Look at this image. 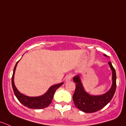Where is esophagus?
Returning a JSON list of instances; mask_svg holds the SVG:
<instances>
[{
	"label": "esophagus",
	"instance_id": "34e87169",
	"mask_svg": "<svg viewBox=\"0 0 126 126\" xmlns=\"http://www.w3.org/2000/svg\"><path fill=\"white\" fill-rule=\"evenodd\" d=\"M71 78H72V74H68V75L66 76V77L65 81L66 82L69 81V80H71Z\"/></svg>",
	"mask_w": 126,
	"mask_h": 126
}]
</instances>
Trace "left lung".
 <instances>
[{
	"mask_svg": "<svg viewBox=\"0 0 126 126\" xmlns=\"http://www.w3.org/2000/svg\"><path fill=\"white\" fill-rule=\"evenodd\" d=\"M103 55L107 57L105 54ZM108 64L112 71V85L110 90L102 95H90L84 89L80 75L77 74L73 78V81L76 83L73 102L76 107L82 111L87 113L96 112L105 107L111 100L116 89V74L111 63L109 62Z\"/></svg>",
	"mask_w": 126,
	"mask_h": 126,
	"instance_id": "8db88e82",
	"label": "left lung"
}]
</instances>
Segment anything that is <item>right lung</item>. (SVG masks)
Wrapping results in <instances>:
<instances>
[{"label": "right lung", "mask_w": 126, "mask_h": 126, "mask_svg": "<svg viewBox=\"0 0 126 126\" xmlns=\"http://www.w3.org/2000/svg\"><path fill=\"white\" fill-rule=\"evenodd\" d=\"M18 62H19V61L16 63L14 69H13V75H12V87H13V92H14V94L17 99L19 100V102L21 104H23V105L28 107V108H31V109H43V108H45L48 107V106H49L51 102H52V99H53L55 92L57 89H58L60 87L63 85V82H61L59 83V84L52 85L44 94L41 96L29 97V96L21 94V93L18 91L14 83L15 73L16 68L17 64H18Z\"/></svg>", "instance_id": "add662e5"}]
</instances>
